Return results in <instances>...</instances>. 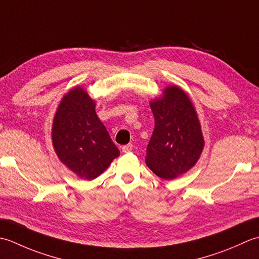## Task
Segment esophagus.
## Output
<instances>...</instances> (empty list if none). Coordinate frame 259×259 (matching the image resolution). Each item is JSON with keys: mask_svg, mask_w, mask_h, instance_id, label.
I'll use <instances>...</instances> for the list:
<instances>
[{"mask_svg": "<svg viewBox=\"0 0 259 259\" xmlns=\"http://www.w3.org/2000/svg\"><path fill=\"white\" fill-rule=\"evenodd\" d=\"M132 149H133V144L128 143V144H126V145H124V146L122 147V151H123L124 153H127V152L132 151Z\"/></svg>", "mask_w": 259, "mask_h": 259, "instance_id": "34e87169", "label": "esophagus"}]
</instances>
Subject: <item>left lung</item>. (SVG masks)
<instances>
[{
	"label": "left lung",
	"instance_id": "obj_1",
	"mask_svg": "<svg viewBox=\"0 0 259 259\" xmlns=\"http://www.w3.org/2000/svg\"><path fill=\"white\" fill-rule=\"evenodd\" d=\"M155 128L145 162L157 177L172 180L190 170L203 149V137L193 105L182 89L167 87L151 103Z\"/></svg>",
	"mask_w": 259,
	"mask_h": 259
}]
</instances>
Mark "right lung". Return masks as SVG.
<instances>
[{"instance_id": "obj_1", "label": "right lung", "mask_w": 259, "mask_h": 259, "mask_svg": "<svg viewBox=\"0 0 259 259\" xmlns=\"http://www.w3.org/2000/svg\"><path fill=\"white\" fill-rule=\"evenodd\" d=\"M52 142L60 161L85 180L100 176L119 150L95 112V103L82 88L62 98L54 119Z\"/></svg>"}]
</instances>
